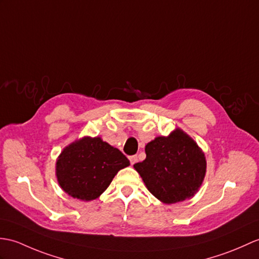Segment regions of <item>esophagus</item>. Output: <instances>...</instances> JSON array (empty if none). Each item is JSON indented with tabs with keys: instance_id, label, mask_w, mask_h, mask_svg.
<instances>
[{
	"instance_id": "esophagus-1",
	"label": "esophagus",
	"mask_w": 259,
	"mask_h": 259,
	"mask_svg": "<svg viewBox=\"0 0 259 259\" xmlns=\"http://www.w3.org/2000/svg\"><path fill=\"white\" fill-rule=\"evenodd\" d=\"M129 160H130V163L134 165L136 162L138 161V157H137V155H131V157H129Z\"/></svg>"
}]
</instances>
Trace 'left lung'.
Masks as SVG:
<instances>
[{
    "label": "left lung",
    "mask_w": 259,
    "mask_h": 259,
    "mask_svg": "<svg viewBox=\"0 0 259 259\" xmlns=\"http://www.w3.org/2000/svg\"><path fill=\"white\" fill-rule=\"evenodd\" d=\"M147 158L134 165L147 189L165 204L182 202L200 189L206 172L204 152L181 129L146 146Z\"/></svg>",
    "instance_id": "left-lung-1"
}]
</instances>
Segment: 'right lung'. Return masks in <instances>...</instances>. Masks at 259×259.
<instances>
[{"label": "right lung", "instance_id": "obj_1", "mask_svg": "<svg viewBox=\"0 0 259 259\" xmlns=\"http://www.w3.org/2000/svg\"><path fill=\"white\" fill-rule=\"evenodd\" d=\"M128 165L129 160L117 148L99 137H83L59 154L56 177L68 195L92 201L104 193L118 171Z\"/></svg>", "mask_w": 259, "mask_h": 259}]
</instances>
